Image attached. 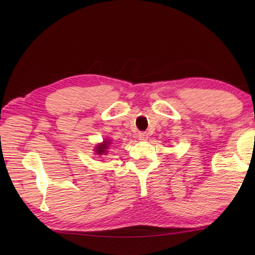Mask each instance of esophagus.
Instances as JSON below:
<instances>
[{"label": "esophagus", "mask_w": 255, "mask_h": 255, "mask_svg": "<svg viewBox=\"0 0 255 255\" xmlns=\"http://www.w3.org/2000/svg\"><path fill=\"white\" fill-rule=\"evenodd\" d=\"M138 138H139V140H141V141H145V140H148V133L139 132Z\"/></svg>", "instance_id": "34e87169"}]
</instances>
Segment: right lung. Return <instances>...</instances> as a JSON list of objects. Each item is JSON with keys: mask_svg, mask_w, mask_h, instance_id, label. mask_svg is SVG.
I'll use <instances>...</instances> for the list:
<instances>
[{"mask_svg": "<svg viewBox=\"0 0 255 255\" xmlns=\"http://www.w3.org/2000/svg\"><path fill=\"white\" fill-rule=\"evenodd\" d=\"M111 140H108V142H106V141H104L103 143H100L99 145H97L96 147V152H97V154H104V153H107L108 151H107V148H108V143H111L110 142Z\"/></svg>", "mask_w": 255, "mask_h": 255, "instance_id": "1", "label": "right lung"}]
</instances>
